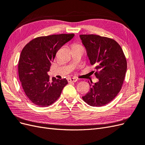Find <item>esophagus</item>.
<instances>
[{
    "mask_svg": "<svg viewBox=\"0 0 145 145\" xmlns=\"http://www.w3.org/2000/svg\"><path fill=\"white\" fill-rule=\"evenodd\" d=\"M77 81V79L76 78L72 77V78H68V82H76Z\"/></svg>",
    "mask_w": 145,
    "mask_h": 145,
    "instance_id": "1",
    "label": "esophagus"
}]
</instances>
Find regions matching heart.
<instances>
[{
	"label": "heart",
	"instance_id": "1",
	"mask_svg": "<svg viewBox=\"0 0 145 145\" xmlns=\"http://www.w3.org/2000/svg\"><path fill=\"white\" fill-rule=\"evenodd\" d=\"M80 46V45H78V44H74V45H72V47H74V46Z\"/></svg>",
	"mask_w": 145,
	"mask_h": 145
}]
</instances>
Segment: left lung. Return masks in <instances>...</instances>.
Masks as SVG:
<instances>
[{
	"label": "left lung",
	"instance_id": "obj_1",
	"mask_svg": "<svg viewBox=\"0 0 145 145\" xmlns=\"http://www.w3.org/2000/svg\"><path fill=\"white\" fill-rule=\"evenodd\" d=\"M87 55L94 66L99 82L92 85L82 99L92 106H102L111 102L121 89L127 62L120 45L112 39L94 34L80 35Z\"/></svg>",
	"mask_w": 145,
	"mask_h": 145
}]
</instances>
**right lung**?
<instances>
[{
    "label": "right lung",
    "instance_id": "right-lung-1",
    "mask_svg": "<svg viewBox=\"0 0 145 145\" xmlns=\"http://www.w3.org/2000/svg\"><path fill=\"white\" fill-rule=\"evenodd\" d=\"M74 36V34H61L38 37L23 48L18 65L19 80L26 95L34 105L50 106L68 84L66 78L50 80L48 72L57 52Z\"/></svg>",
    "mask_w": 145,
    "mask_h": 145
}]
</instances>
